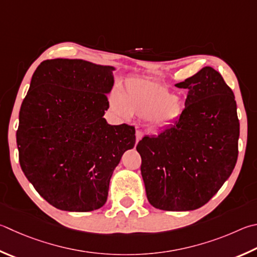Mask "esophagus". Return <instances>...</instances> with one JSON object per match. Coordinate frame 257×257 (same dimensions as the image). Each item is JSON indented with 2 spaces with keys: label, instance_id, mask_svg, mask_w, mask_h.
<instances>
[{
  "label": "esophagus",
  "instance_id": "esophagus-1",
  "mask_svg": "<svg viewBox=\"0 0 257 257\" xmlns=\"http://www.w3.org/2000/svg\"><path fill=\"white\" fill-rule=\"evenodd\" d=\"M143 136H144L143 132H141V130H137V132H136V143H138L139 141H141V139L143 138Z\"/></svg>",
  "mask_w": 257,
  "mask_h": 257
}]
</instances>
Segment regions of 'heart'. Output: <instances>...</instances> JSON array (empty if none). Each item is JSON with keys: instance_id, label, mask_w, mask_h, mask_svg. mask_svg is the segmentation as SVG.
<instances>
[{"instance_id": "1", "label": "heart", "mask_w": 257, "mask_h": 257, "mask_svg": "<svg viewBox=\"0 0 257 257\" xmlns=\"http://www.w3.org/2000/svg\"><path fill=\"white\" fill-rule=\"evenodd\" d=\"M109 103L111 110L121 118L136 114L147 118L154 128L176 122L185 111V102L180 96L160 82L146 78H129L124 83L122 94L118 91L111 92Z\"/></svg>"}]
</instances>
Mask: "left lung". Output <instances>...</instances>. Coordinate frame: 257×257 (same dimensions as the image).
<instances>
[{
  "instance_id": "8db88e82",
  "label": "left lung",
  "mask_w": 257,
  "mask_h": 257,
  "mask_svg": "<svg viewBox=\"0 0 257 257\" xmlns=\"http://www.w3.org/2000/svg\"><path fill=\"white\" fill-rule=\"evenodd\" d=\"M176 87L186 88L185 111L173 127L137 145L149 203L166 211L206 204L230 176L238 156L235 95L206 66Z\"/></svg>"
}]
</instances>
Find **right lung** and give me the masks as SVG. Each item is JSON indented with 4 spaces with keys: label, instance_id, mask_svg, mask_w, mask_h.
<instances>
[{
    "label": "right lung",
    "instance_id": "obj_1",
    "mask_svg": "<svg viewBox=\"0 0 257 257\" xmlns=\"http://www.w3.org/2000/svg\"><path fill=\"white\" fill-rule=\"evenodd\" d=\"M113 71L56 58L44 60L32 75L19 113V162L37 192L59 210L104 206L113 171L136 143L134 127L103 118Z\"/></svg>",
    "mask_w": 257,
    "mask_h": 257
}]
</instances>
